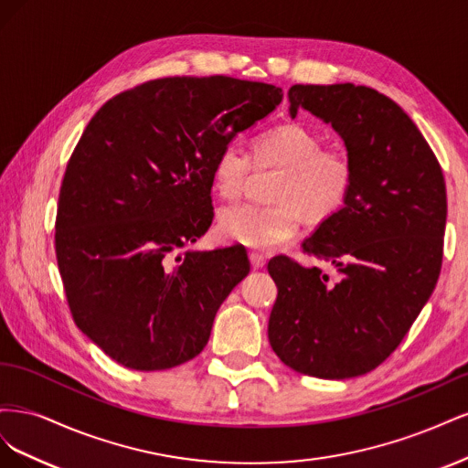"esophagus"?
Here are the masks:
<instances>
[{
  "mask_svg": "<svg viewBox=\"0 0 468 468\" xmlns=\"http://www.w3.org/2000/svg\"><path fill=\"white\" fill-rule=\"evenodd\" d=\"M265 256H263V253H258V251H251L250 253V263H251V267L253 269H261L263 265H265Z\"/></svg>",
  "mask_w": 468,
  "mask_h": 468,
  "instance_id": "1",
  "label": "esophagus"
}]
</instances>
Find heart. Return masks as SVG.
Here are the masks:
<instances>
[{"label": "heart", "mask_w": 468, "mask_h": 468, "mask_svg": "<svg viewBox=\"0 0 468 468\" xmlns=\"http://www.w3.org/2000/svg\"><path fill=\"white\" fill-rule=\"evenodd\" d=\"M253 165L279 169L273 181V205H230L218 212L217 232L226 242L251 250H271L294 238L301 217L322 224L347 203L356 164L347 150L322 146V136L301 122L267 129L253 140ZM251 158L236 144H226L212 164V189L222 199L242 193Z\"/></svg>", "instance_id": "1"}]
</instances>
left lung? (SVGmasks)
Masks as SVG:
<instances>
[{
  "label": "left lung",
  "instance_id": "left-lung-1",
  "mask_svg": "<svg viewBox=\"0 0 468 468\" xmlns=\"http://www.w3.org/2000/svg\"><path fill=\"white\" fill-rule=\"evenodd\" d=\"M289 101L292 119L310 111L344 138L356 183L344 208L303 242L337 269V281L285 256L269 261L279 291L269 344L296 373L359 377L400 346L437 285L443 172L414 121L377 90L296 83Z\"/></svg>",
  "mask_w": 468,
  "mask_h": 468
}]
</instances>
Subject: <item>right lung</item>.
I'll list each match as a JSON object with an SVG mask.
<instances>
[{"label":"right lung","mask_w":468,"mask_h":468,"mask_svg":"<svg viewBox=\"0 0 468 468\" xmlns=\"http://www.w3.org/2000/svg\"><path fill=\"white\" fill-rule=\"evenodd\" d=\"M281 88L229 76L162 78L99 109L66 165L56 260L78 328L136 371L199 356L250 273L242 248L176 253L212 222V164L265 119Z\"/></svg>","instance_id":"1"}]
</instances>
